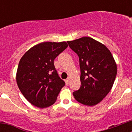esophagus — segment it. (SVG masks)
Wrapping results in <instances>:
<instances>
[{
	"label": "esophagus",
	"mask_w": 132,
	"mask_h": 132,
	"mask_svg": "<svg viewBox=\"0 0 132 132\" xmlns=\"http://www.w3.org/2000/svg\"><path fill=\"white\" fill-rule=\"evenodd\" d=\"M65 83H66V85H68L69 83V78H68V79H66V80H65Z\"/></svg>",
	"instance_id": "1"
}]
</instances>
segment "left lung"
<instances>
[{
	"label": "left lung",
	"instance_id": "left-lung-1",
	"mask_svg": "<svg viewBox=\"0 0 132 132\" xmlns=\"http://www.w3.org/2000/svg\"><path fill=\"white\" fill-rule=\"evenodd\" d=\"M78 55L81 85L73 93L77 101L84 105L94 106L108 94L117 74V66L110 50L89 37L67 42Z\"/></svg>",
	"mask_w": 132,
	"mask_h": 132
}]
</instances>
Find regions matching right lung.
Wrapping results in <instances>:
<instances>
[{
  "instance_id": "obj_1",
  "label": "right lung",
  "mask_w": 132,
  "mask_h": 132,
  "mask_svg": "<svg viewBox=\"0 0 132 132\" xmlns=\"http://www.w3.org/2000/svg\"><path fill=\"white\" fill-rule=\"evenodd\" d=\"M68 47L67 42H42L30 48L20 60L16 82L21 93L31 104L44 108L55 102L65 86L53 61Z\"/></svg>"
}]
</instances>
